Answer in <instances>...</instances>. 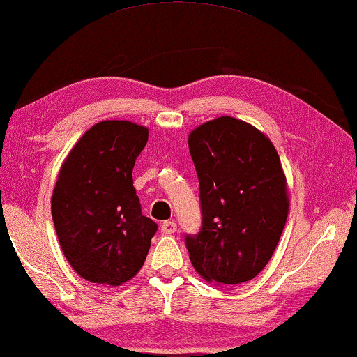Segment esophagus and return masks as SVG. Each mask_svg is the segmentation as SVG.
I'll return each instance as SVG.
<instances>
[{
    "instance_id": "esophagus-1",
    "label": "esophagus",
    "mask_w": 357,
    "mask_h": 357,
    "mask_svg": "<svg viewBox=\"0 0 357 357\" xmlns=\"http://www.w3.org/2000/svg\"><path fill=\"white\" fill-rule=\"evenodd\" d=\"M177 231V224L174 221H165L162 222V226H160V232L164 234V236H170V234H174Z\"/></svg>"
}]
</instances>
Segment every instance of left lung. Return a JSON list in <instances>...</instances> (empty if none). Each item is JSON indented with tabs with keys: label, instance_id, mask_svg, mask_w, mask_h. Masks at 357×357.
<instances>
[{
	"label": "left lung",
	"instance_id": "1",
	"mask_svg": "<svg viewBox=\"0 0 357 357\" xmlns=\"http://www.w3.org/2000/svg\"><path fill=\"white\" fill-rule=\"evenodd\" d=\"M203 226L187 237L190 261L208 282L250 281L270 261L289 213L287 180L271 139L234 116L192 130Z\"/></svg>",
	"mask_w": 357,
	"mask_h": 357
}]
</instances>
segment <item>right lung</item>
Returning a JSON list of instances; mask_svg holds the SVG:
<instances>
[{
    "instance_id": "1",
    "label": "right lung",
    "mask_w": 357,
    "mask_h": 357,
    "mask_svg": "<svg viewBox=\"0 0 357 357\" xmlns=\"http://www.w3.org/2000/svg\"><path fill=\"white\" fill-rule=\"evenodd\" d=\"M148 136L133 121H99L63 160L52 218L65 258L86 281L121 286L148 257L158 224L141 214L131 175Z\"/></svg>"
}]
</instances>
